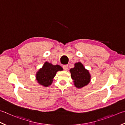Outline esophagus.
I'll use <instances>...</instances> for the list:
<instances>
[{
  "instance_id": "1",
  "label": "esophagus",
  "mask_w": 125,
  "mask_h": 125,
  "mask_svg": "<svg viewBox=\"0 0 125 125\" xmlns=\"http://www.w3.org/2000/svg\"><path fill=\"white\" fill-rule=\"evenodd\" d=\"M63 68L65 70H68V65H63Z\"/></svg>"
}]
</instances>
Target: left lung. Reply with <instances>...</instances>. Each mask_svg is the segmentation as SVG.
I'll return each mask as SVG.
<instances>
[{"label":"left lung","mask_w":125,"mask_h":125,"mask_svg":"<svg viewBox=\"0 0 125 125\" xmlns=\"http://www.w3.org/2000/svg\"><path fill=\"white\" fill-rule=\"evenodd\" d=\"M70 72L74 85L77 88H82L90 82L91 75L89 72L80 62L76 63L73 68L70 69Z\"/></svg>","instance_id":"1"}]
</instances>
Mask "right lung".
<instances>
[{
    "instance_id": "right-lung-1",
    "label": "right lung",
    "mask_w": 125,
    "mask_h": 125,
    "mask_svg": "<svg viewBox=\"0 0 125 125\" xmlns=\"http://www.w3.org/2000/svg\"><path fill=\"white\" fill-rule=\"evenodd\" d=\"M62 70L63 68L60 65H54L51 63L46 62L42 68L37 72L36 79L40 85L47 87L51 85L56 73Z\"/></svg>"
}]
</instances>
